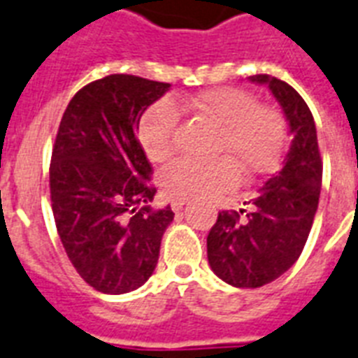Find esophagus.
<instances>
[{"label": "esophagus", "mask_w": 358, "mask_h": 358, "mask_svg": "<svg viewBox=\"0 0 358 358\" xmlns=\"http://www.w3.org/2000/svg\"><path fill=\"white\" fill-rule=\"evenodd\" d=\"M187 203H188L187 197H176V199H171V208L177 213V210H181Z\"/></svg>", "instance_id": "34e87169"}]
</instances>
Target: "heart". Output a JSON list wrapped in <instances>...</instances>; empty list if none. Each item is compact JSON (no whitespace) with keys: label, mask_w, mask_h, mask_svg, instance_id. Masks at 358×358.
Masks as SVG:
<instances>
[{"label":"heart","mask_w":358,"mask_h":358,"mask_svg":"<svg viewBox=\"0 0 358 358\" xmlns=\"http://www.w3.org/2000/svg\"><path fill=\"white\" fill-rule=\"evenodd\" d=\"M185 105L220 125L216 151L227 157L210 161L179 157L162 170L164 190L176 197H201L234 187L238 169L262 176L275 168L287 148V122L273 107L259 105L253 94L233 87L210 88ZM179 110L171 99H159L140 118L138 138L151 161L171 153Z\"/></svg>","instance_id":"b5f03b06"}]
</instances>
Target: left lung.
Returning a JSON list of instances; mask_svg holds the SVG:
<instances>
[{
	"instance_id": "8db88e82",
	"label": "left lung",
	"mask_w": 358,
	"mask_h": 358,
	"mask_svg": "<svg viewBox=\"0 0 358 358\" xmlns=\"http://www.w3.org/2000/svg\"><path fill=\"white\" fill-rule=\"evenodd\" d=\"M268 85L287 116L292 144L285 164L251 199V208L222 210L207 236L213 271L236 288H259L275 281L299 259L318 210L322 157L310 108L288 83L251 76Z\"/></svg>"
}]
</instances>
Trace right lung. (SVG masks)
Segmentation results:
<instances>
[{"mask_svg": "<svg viewBox=\"0 0 358 358\" xmlns=\"http://www.w3.org/2000/svg\"><path fill=\"white\" fill-rule=\"evenodd\" d=\"M170 83L113 73L68 103L51 151L50 192L57 233L77 273L103 294L142 287L155 270L170 207L148 203L157 188L136 131Z\"/></svg>", "mask_w": 358, "mask_h": 358, "instance_id": "1", "label": "right lung"}]
</instances>
